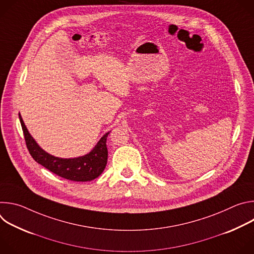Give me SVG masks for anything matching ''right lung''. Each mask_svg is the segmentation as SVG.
Returning a JSON list of instances; mask_svg holds the SVG:
<instances>
[{"mask_svg":"<svg viewBox=\"0 0 254 254\" xmlns=\"http://www.w3.org/2000/svg\"><path fill=\"white\" fill-rule=\"evenodd\" d=\"M27 149L32 158L50 172L64 179L86 182L97 178L104 170L107 163L106 138L110 132H106L97 142L94 149L87 155L74 159H60L43 151L29 133L21 116L19 115Z\"/></svg>","mask_w":254,"mask_h":254,"instance_id":"add662e5","label":"right lung"}]
</instances>
